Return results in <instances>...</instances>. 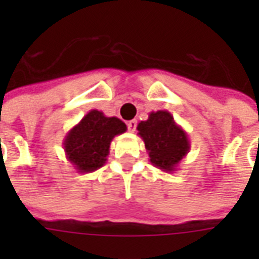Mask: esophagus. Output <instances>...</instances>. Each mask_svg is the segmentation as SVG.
Here are the masks:
<instances>
[{
    "label": "esophagus",
    "instance_id": "esophagus-1",
    "mask_svg": "<svg viewBox=\"0 0 259 259\" xmlns=\"http://www.w3.org/2000/svg\"><path fill=\"white\" fill-rule=\"evenodd\" d=\"M136 127H137V121H136V119H132V121L127 122V129H129L130 133H134V132H136Z\"/></svg>",
    "mask_w": 259,
    "mask_h": 259
}]
</instances>
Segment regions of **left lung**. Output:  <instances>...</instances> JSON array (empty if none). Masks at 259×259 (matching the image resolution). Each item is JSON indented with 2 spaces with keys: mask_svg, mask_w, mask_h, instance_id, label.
Masks as SVG:
<instances>
[{
  "mask_svg": "<svg viewBox=\"0 0 259 259\" xmlns=\"http://www.w3.org/2000/svg\"><path fill=\"white\" fill-rule=\"evenodd\" d=\"M138 136L144 140L149 161L162 172H175L188 154L191 142L185 130L166 110L152 111L146 121L137 125Z\"/></svg>",
  "mask_w": 259,
  "mask_h": 259,
  "instance_id": "8db88e82",
  "label": "left lung"
}]
</instances>
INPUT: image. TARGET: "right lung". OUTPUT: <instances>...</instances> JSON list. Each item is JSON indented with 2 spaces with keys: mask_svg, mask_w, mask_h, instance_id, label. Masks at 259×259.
I'll return each mask as SVG.
<instances>
[{
  "mask_svg": "<svg viewBox=\"0 0 259 259\" xmlns=\"http://www.w3.org/2000/svg\"><path fill=\"white\" fill-rule=\"evenodd\" d=\"M127 127L117 117H106L99 110H90L66 134L63 148L67 160L79 173H91L107 161L110 144Z\"/></svg>",
  "mask_w": 259,
  "mask_h": 259,
  "instance_id": "right-lung-1",
  "label": "right lung"
}]
</instances>
